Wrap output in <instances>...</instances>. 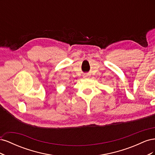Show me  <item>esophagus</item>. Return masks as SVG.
I'll use <instances>...</instances> for the list:
<instances>
[{"label":"esophagus","instance_id":"34e87169","mask_svg":"<svg viewBox=\"0 0 155 155\" xmlns=\"http://www.w3.org/2000/svg\"><path fill=\"white\" fill-rule=\"evenodd\" d=\"M83 77L85 78H88L89 77V76L88 74H85V75H83Z\"/></svg>","mask_w":155,"mask_h":155}]
</instances>
